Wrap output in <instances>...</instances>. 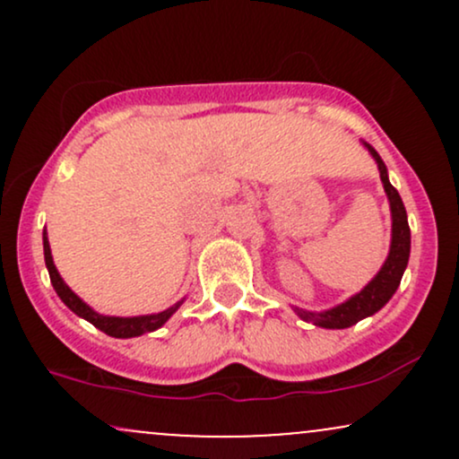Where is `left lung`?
I'll use <instances>...</instances> for the list:
<instances>
[{
	"instance_id": "8db88e82",
	"label": "left lung",
	"mask_w": 459,
	"mask_h": 459,
	"mask_svg": "<svg viewBox=\"0 0 459 459\" xmlns=\"http://www.w3.org/2000/svg\"><path fill=\"white\" fill-rule=\"evenodd\" d=\"M362 144L367 146L368 152H371V157L377 163L384 192H386L388 203H391V218H393L391 250H388L386 261H384L382 270L376 273V278H373V281L368 282L362 291H358L356 296L345 299V302L339 304V307L321 310V313L293 307V310L299 315V319L310 321V324L319 325V328L343 330V328H350V325L358 324L360 319L376 315L377 310H380L384 304L393 298V293L397 291L405 267H408L410 226H408V215H405L403 200H402V196H399L397 189L391 186V181H388V170H386V166H384L382 157L377 155V151L373 149L371 144H367V142H362Z\"/></svg>"
}]
</instances>
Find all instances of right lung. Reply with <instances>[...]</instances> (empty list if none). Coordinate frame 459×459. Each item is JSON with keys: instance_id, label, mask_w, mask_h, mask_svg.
<instances>
[{"instance_id": "obj_1", "label": "right lung", "mask_w": 459, "mask_h": 459, "mask_svg": "<svg viewBox=\"0 0 459 459\" xmlns=\"http://www.w3.org/2000/svg\"><path fill=\"white\" fill-rule=\"evenodd\" d=\"M43 247H45V263H47V270H49L51 284H54L56 293L60 296L62 302H65L66 307L73 310V313L79 315V317L91 321L94 328L105 332V334L114 336V339H131V336H140V334H144V332H152V330L161 328V325L166 324V321L177 313V308L183 304V299H181V302H177L175 307L161 310V313L140 315V317H109V315L97 313V310H92L91 307H88L82 298H77L75 293L68 289V284L62 281V276L57 273L56 265H54V256H51V247H49V239H47V233H43Z\"/></svg>"}]
</instances>
